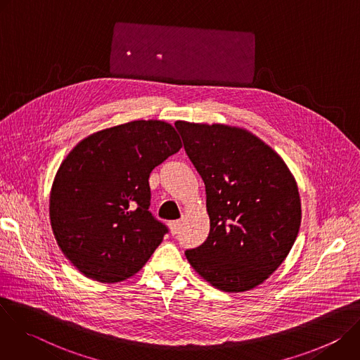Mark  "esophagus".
Instances as JSON below:
<instances>
[{
  "instance_id": "34e87169",
  "label": "esophagus",
  "mask_w": 360,
  "mask_h": 360,
  "mask_svg": "<svg viewBox=\"0 0 360 360\" xmlns=\"http://www.w3.org/2000/svg\"><path fill=\"white\" fill-rule=\"evenodd\" d=\"M168 226H169V231H171V233H172V236H174V235H176V233L179 232V229H181V221H171V222L168 224Z\"/></svg>"
}]
</instances>
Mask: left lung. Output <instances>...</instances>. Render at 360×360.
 <instances>
[{
  "mask_svg": "<svg viewBox=\"0 0 360 360\" xmlns=\"http://www.w3.org/2000/svg\"><path fill=\"white\" fill-rule=\"evenodd\" d=\"M205 184L210 235L186 250L195 272L219 290L264 283L286 259L302 219L296 179L279 153L240 127L176 121Z\"/></svg>",
  "mask_w": 360,
  "mask_h": 360,
  "instance_id": "1",
  "label": "left lung"
}]
</instances>
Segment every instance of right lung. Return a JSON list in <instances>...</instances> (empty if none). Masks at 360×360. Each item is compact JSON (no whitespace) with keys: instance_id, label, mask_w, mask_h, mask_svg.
Masks as SVG:
<instances>
[{"instance_id":"right-lung-1","label":"right lung","mask_w":360,"mask_h":360,"mask_svg":"<svg viewBox=\"0 0 360 360\" xmlns=\"http://www.w3.org/2000/svg\"><path fill=\"white\" fill-rule=\"evenodd\" d=\"M181 148L171 124L138 120L94 132L71 149L51 186L49 219L84 276L117 283L143 268L167 233L148 211V178Z\"/></svg>"}]
</instances>
